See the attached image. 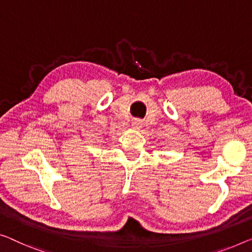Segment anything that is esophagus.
I'll use <instances>...</instances> for the list:
<instances>
[{
	"label": "esophagus",
	"instance_id": "1",
	"mask_svg": "<svg viewBox=\"0 0 252 252\" xmlns=\"http://www.w3.org/2000/svg\"><path fill=\"white\" fill-rule=\"evenodd\" d=\"M132 127H133L134 130H140L141 127H142V121H141V120H138V119L133 120V121H132Z\"/></svg>",
	"mask_w": 252,
	"mask_h": 252
}]
</instances>
